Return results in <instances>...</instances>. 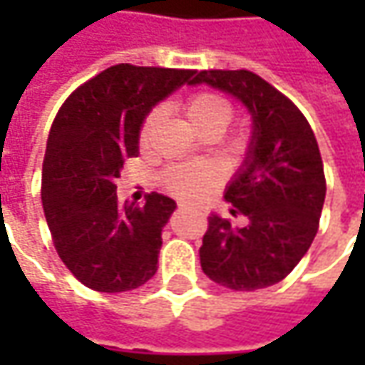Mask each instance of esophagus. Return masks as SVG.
Instances as JSON below:
<instances>
[{"mask_svg": "<svg viewBox=\"0 0 365 365\" xmlns=\"http://www.w3.org/2000/svg\"><path fill=\"white\" fill-rule=\"evenodd\" d=\"M180 207H185V203H180Z\"/></svg>", "mask_w": 365, "mask_h": 365, "instance_id": "34e87169", "label": "esophagus"}]
</instances>
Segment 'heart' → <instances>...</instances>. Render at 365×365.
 Segmentation results:
<instances>
[{"instance_id": "heart-1", "label": "heart", "mask_w": 365, "mask_h": 365, "mask_svg": "<svg viewBox=\"0 0 365 365\" xmlns=\"http://www.w3.org/2000/svg\"><path fill=\"white\" fill-rule=\"evenodd\" d=\"M185 113L195 130L201 135H219L232 121V101L217 91H197L187 97ZM160 120V107H154L146 113L140 125L138 142L146 146L150 133L156 121ZM162 182L166 190L185 199H201L221 182V170L211 162H192V164H175L164 170Z\"/></svg>"}]
</instances>
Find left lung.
<instances>
[{
    "mask_svg": "<svg viewBox=\"0 0 365 365\" xmlns=\"http://www.w3.org/2000/svg\"><path fill=\"white\" fill-rule=\"evenodd\" d=\"M207 83L237 97L254 118L244 168L225 190L233 215H211L199 250L203 272L232 290H258L287 278L315 240L325 203V173L317 138L301 109L252 71H201Z\"/></svg>",
    "mask_w": 365,
    "mask_h": 365,
    "instance_id": "1",
    "label": "left lung"
}]
</instances>
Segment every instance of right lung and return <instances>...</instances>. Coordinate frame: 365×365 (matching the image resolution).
Instances as JSON below:
<instances>
[{"mask_svg":"<svg viewBox=\"0 0 365 365\" xmlns=\"http://www.w3.org/2000/svg\"><path fill=\"white\" fill-rule=\"evenodd\" d=\"M195 71L121 63L66 97L46 142L42 207L58 258L97 292L142 287L158 270L162 227L176 209L150 192L146 203L118 201L115 180L138 156L146 113L189 83Z\"/></svg>","mask_w":365,"mask_h":365,"instance_id":"obj_1","label":"right lung"}]
</instances>
